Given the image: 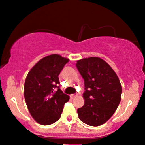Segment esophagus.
<instances>
[{"instance_id":"esophagus-1","label":"esophagus","mask_w":145,"mask_h":145,"mask_svg":"<svg viewBox=\"0 0 145 145\" xmlns=\"http://www.w3.org/2000/svg\"><path fill=\"white\" fill-rule=\"evenodd\" d=\"M76 96H77L76 95H71V97L72 99H74V97H76Z\"/></svg>"}]
</instances>
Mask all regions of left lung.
Wrapping results in <instances>:
<instances>
[{"label":"left lung","instance_id":"8db88e82","mask_svg":"<svg viewBox=\"0 0 145 145\" xmlns=\"http://www.w3.org/2000/svg\"><path fill=\"white\" fill-rule=\"evenodd\" d=\"M76 65L85 85V103L77 109L78 118L87 125L99 126L112 117L119 105L122 93L119 78L100 57L83 58Z\"/></svg>","mask_w":145,"mask_h":145}]
</instances>
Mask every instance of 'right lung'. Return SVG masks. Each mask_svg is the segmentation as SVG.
<instances>
[{
  "mask_svg": "<svg viewBox=\"0 0 145 145\" xmlns=\"http://www.w3.org/2000/svg\"><path fill=\"white\" fill-rule=\"evenodd\" d=\"M69 61L57 54L40 59L29 71L24 95L31 116L39 124L50 125L59 119L69 96L59 89V74ZM55 87L58 88L54 91Z\"/></svg>",
  "mask_w": 145,
  "mask_h": 145,
  "instance_id": "obj_1",
  "label": "right lung"
}]
</instances>
